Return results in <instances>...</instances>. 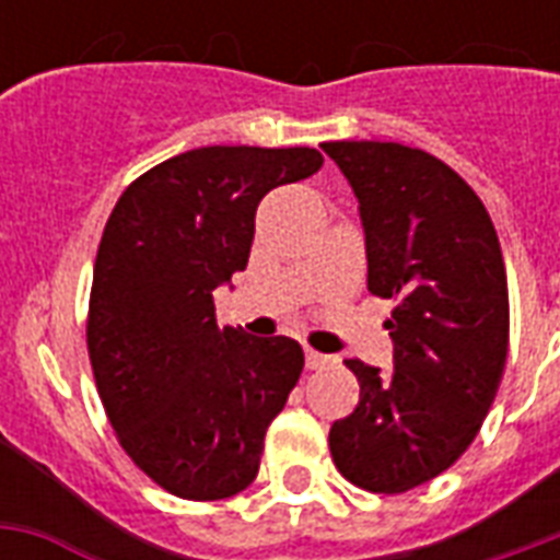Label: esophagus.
<instances>
[{"label":"esophagus","mask_w":560,"mask_h":560,"mask_svg":"<svg viewBox=\"0 0 560 560\" xmlns=\"http://www.w3.org/2000/svg\"><path fill=\"white\" fill-rule=\"evenodd\" d=\"M328 360H331V358H325V354H319V351L305 349V363H307V369H319V366H325V363H328Z\"/></svg>","instance_id":"1"}]
</instances>
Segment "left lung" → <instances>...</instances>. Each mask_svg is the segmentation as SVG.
Wrapping results in <instances>:
<instances>
[{"label":"left lung","mask_w":560,"mask_h":560,"mask_svg":"<svg viewBox=\"0 0 560 560\" xmlns=\"http://www.w3.org/2000/svg\"><path fill=\"white\" fill-rule=\"evenodd\" d=\"M360 200L369 290L392 299L395 369L346 360L354 412L334 421L331 459L351 486L404 494L477 439L509 354V281L486 206L433 153L398 142H323Z\"/></svg>","instance_id":"obj_1"}]
</instances>
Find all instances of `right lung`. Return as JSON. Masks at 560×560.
I'll return each mask as SVG.
<instances>
[{
    "label": "right lung",
    "instance_id": "1",
    "mask_svg": "<svg viewBox=\"0 0 560 560\" xmlns=\"http://www.w3.org/2000/svg\"><path fill=\"white\" fill-rule=\"evenodd\" d=\"M319 165L314 148H194L144 171L109 214L86 351L118 444L168 494L226 500L258 474L305 354L220 328L211 293L246 267L264 194Z\"/></svg>",
    "mask_w": 560,
    "mask_h": 560
}]
</instances>
